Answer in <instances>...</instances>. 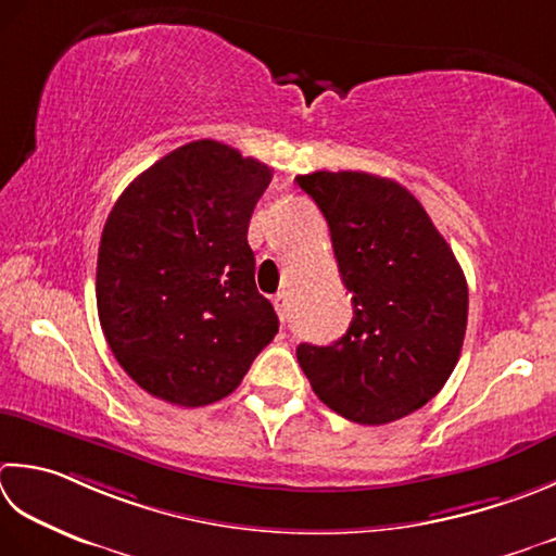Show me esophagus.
<instances>
[{"label": "esophagus", "mask_w": 556, "mask_h": 556, "mask_svg": "<svg viewBox=\"0 0 556 556\" xmlns=\"http://www.w3.org/2000/svg\"><path fill=\"white\" fill-rule=\"evenodd\" d=\"M271 303H275V311L279 315V320L287 323V318H289V299H287V293L285 291L275 293V296H271Z\"/></svg>", "instance_id": "esophagus-1"}]
</instances>
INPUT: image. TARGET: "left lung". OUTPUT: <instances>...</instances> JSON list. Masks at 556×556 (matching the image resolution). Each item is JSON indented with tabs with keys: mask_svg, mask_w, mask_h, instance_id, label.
<instances>
[{
	"mask_svg": "<svg viewBox=\"0 0 556 556\" xmlns=\"http://www.w3.org/2000/svg\"><path fill=\"white\" fill-rule=\"evenodd\" d=\"M330 226L354 318L344 337L299 344L303 374L337 415L390 424L439 393L460 358L467 281L451 245L407 188L362 170L296 178Z\"/></svg>",
	"mask_w": 556,
	"mask_h": 556,
	"instance_id": "obj_1",
	"label": "left lung"
}]
</instances>
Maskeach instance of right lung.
<instances>
[{"mask_svg": "<svg viewBox=\"0 0 556 556\" xmlns=\"http://www.w3.org/2000/svg\"><path fill=\"white\" fill-rule=\"evenodd\" d=\"M271 168L214 139L190 141L127 185L103 226L98 318L149 395L202 407L231 395L275 340L255 287L248 224Z\"/></svg>", "mask_w": 556, "mask_h": 556, "instance_id": "right-lung-1", "label": "right lung"}]
</instances>
